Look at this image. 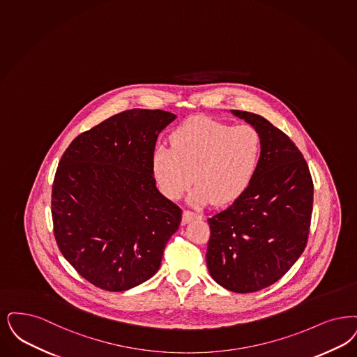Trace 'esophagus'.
Wrapping results in <instances>:
<instances>
[{"instance_id": "1", "label": "esophagus", "mask_w": 357, "mask_h": 357, "mask_svg": "<svg viewBox=\"0 0 357 357\" xmlns=\"http://www.w3.org/2000/svg\"><path fill=\"white\" fill-rule=\"evenodd\" d=\"M202 216L199 214H197V213H192V211H188V210H185L183 211V216H182V220L185 222V223H188V222H191V220H195V219H200Z\"/></svg>"}]
</instances>
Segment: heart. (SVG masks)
I'll list each match as a JSON object with an SVG mask.
<instances>
[{
	"mask_svg": "<svg viewBox=\"0 0 357 357\" xmlns=\"http://www.w3.org/2000/svg\"><path fill=\"white\" fill-rule=\"evenodd\" d=\"M261 150V138L250 125L229 126L194 116L174 128L170 149H154L151 172L167 199H179L194 181V203L227 204L239 199L254 182Z\"/></svg>",
	"mask_w": 357,
	"mask_h": 357,
	"instance_id": "1",
	"label": "heart"
}]
</instances>
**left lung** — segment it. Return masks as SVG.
I'll return each mask as SVG.
<instances>
[{
	"label": "left lung",
	"instance_id": "left-lung-1",
	"mask_svg": "<svg viewBox=\"0 0 357 357\" xmlns=\"http://www.w3.org/2000/svg\"><path fill=\"white\" fill-rule=\"evenodd\" d=\"M231 113L259 132L261 160L242 197L208 218L206 261L218 284L248 294L278 282L303 254L314 183L303 154L282 130L254 113Z\"/></svg>",
	"mask_w": 357,
	"mask_h": 357
}]
</instances>
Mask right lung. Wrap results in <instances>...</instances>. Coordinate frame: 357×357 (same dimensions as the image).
Listing matches in <instances>:
<instances>
[{"instance_id": "right-lung-1", "label": "right lung", "mask_w": 357, "mask_h": 357, "mask_svg": "<svg viewBox=\"0 0 357 357\" xmlns=\"http://www.w3.org/2000/svg\"><path fill=\"white\" fill-rule=\"evenodd\" d=\"M176 115L132 109L79 134L59 160L52 190L54 236L87 282L119 292L157 273L182 210L155 185L151 157Z\"/></svg>"}]
</instances>
